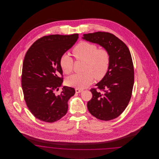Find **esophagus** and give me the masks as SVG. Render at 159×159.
<instances>
[{
	"label": "esophagus",
	"mask_w": 159,
	"mask_h": 159,
	"mask_svg": "<svg viewBox=\"0 0 159 159\" xmlns=\"http://www.w3.org/2000/svg\"><path fill=\"white\" fill-rule=\"evenodd\" d=\"M82 91H83L82 89H79V88H76V93H80Z\"/></svg>",
	"instance_id": "obj_1"
}]
</instances>
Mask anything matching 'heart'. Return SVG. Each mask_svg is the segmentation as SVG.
<instances>
[{"label":"heart","mask_w":159,"mask_h":159,"mask_svg":"<svg viewBox=\"0 0 159 159\" xmlns=\"http://www.w3.org/2000/svg\"><path fill=\"white\" fill-rule=\"evenodd\" d=\"M73 54L77 60L84 61L83 70L84 72L69 76L66 80L68 86L84 88L92 83L93 76L97 79H100L107 73L110 56L106 49H98L95 44L82 41L74 48ZM60 64L64 73L70 74L73 71V60L67 54L62 55Z\"/></svg>","instance_id":"obj_1"}]
</instances>
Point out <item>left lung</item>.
I'll return each instance as SVG.
<instances>
[{
  "label": "left lung",
  "mask_w": 159,
  "mask_h": 159,
  "mask_svg": "<svg viewBox=\"0 0 159 159\" xmlns=\"http://www.w3.org/2000/svg\"><path fill=\"white\" fill-rule=\"evenodd\" d=\"M82 39L102 46L110 53L108 71L95 84L98 90H90L92 98L87 107L90 113L99 120H113L124 111L132 96L134 68L130 51L123 42L110 33L84 34Z\"/></svg>",
  "instance_id": "obj_1"
}]
</instances>
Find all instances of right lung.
Returning a JSON list of instances; mask_svg holds the SVG:
<instances>
[{"label":"right lung","mask_w":159,"mask_h":159,"mask_svg":"<svg viewBox=\"0 0 159 159\" xmlns=\"http://www.w3.org/2000/svg\"><path fill=\"white\" fill-rule=\"evenodd\" d=\"M78 36H43L31 46L25 55L21 76L24 99L31 113L40 120L53 123L67 112L68 99L75 89L64 86L60 94L56 93L63 82L60 60L76 43Z\"/></svg>","instance_id":"obj_1"}]
</instances>
